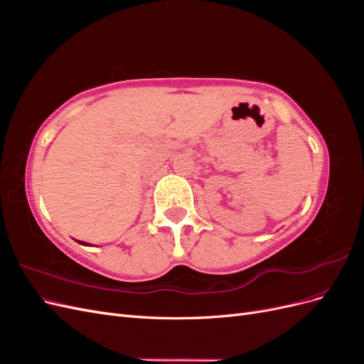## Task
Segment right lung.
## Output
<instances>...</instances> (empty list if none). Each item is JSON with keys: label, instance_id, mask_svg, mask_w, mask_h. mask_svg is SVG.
I'll return each instance as SVG.
<instances>
[{"label": "right lung", "instance_id": "right-lung-1", "mask_svg": "<svg viewBox=\"0 0 364 364\" xmlns=\"http://www.w3.org/2000/svg\"><path fill=\"white\" fill-rule=\"evenodd\" d=\"M80 245H87V243H85V241H80Z\"/></svg>", "mask_w": 364, "mask_h": 364}]
</instances>
